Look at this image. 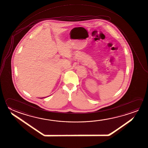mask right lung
<instances>
[{
    "mask_svg": "<svg viewBox=\"0 0 148 148\" xmlns=\"http://www.w3.org/2000/svg\"><path fill=\"white\" fill-rule=\"evenodd\" d=\"M40 97V99H43V98H45V97Z\"/></svg>",
    "mask_w": 148,
    "mask_h": 148,
    "instance_id": "add662e5",
    "label": "right lung"
}]
</instances>
